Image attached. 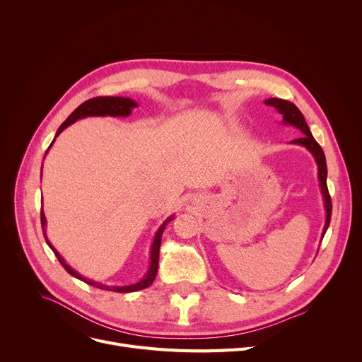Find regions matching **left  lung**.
<instances>
[{"mask_svg": "<svg viewBox=\"0 0 362 362\" xmlns=\"http://www.w3.org/2000/svg\"><path fill=\"white\" fill-rule=\"evenodd\" d=\"M265 105L269 107H274L280 114H283V120L284 123H289L295 127H298L303 135L298 139H293V144H299L303 145L305 148H308L313 156L315 157L317 165H318V179H320V186H321V192L325 195V204H326V224H325V232H322V238L326 235L327 227L330 224V218H332V198L329 194V187H327V164H326V157L325 152H322L321 146L317 144V141L314 139V136L311 135L310 127L303 119L302 112L298 110V107L289 101H284L280 98H270L265 101Z\"/></svg>", "mask_w": 362, "mask_h": 362, "instance_id": "1", "label": "left lung"}]
</instances>
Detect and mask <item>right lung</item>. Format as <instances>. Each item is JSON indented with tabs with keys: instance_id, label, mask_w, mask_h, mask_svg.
I'll use <instances>...</instances> for the list:
<instances>
[{
	"instance_id": "add662e5",
	"label": "right lung",
	"mask_w": 362,
	"mask_h": 362,
	"mask_svg": "<svg viewBox=\"0 0 362 362\" xmlns=\"http://www.w3.org/2000/svg\"><path fill=\"white\" fill-rule=\"evenodd\" d=\"M133 107H136V103L132 101L129 98H122V97H95V98H90L85 103H82L78 108H76L70 116L66 119V122L59 127V130H57V135L59 136L60 133L67 127L70 126L71 123H74L76 120L79 119H83V117H88V116H129L130 111ZM54 142V141H52ZM52 145V144H51ZM49 145V146H51ZM171 218H168L161 227L160 230L157 232L156 235V239H154V243H152V251H151V267L148 270V274L138 283L135 284H130V286H107V284H103V283H97V281H92L89 279H85L82 277L79 273H76L73 269H70L69 265L64 262V259L60 257V254L54 250V246L48 242L47 239V235H45V216H44V211L41 208V224H42V233H44V238L47 240V243L49 245V248L52 250V252L55 254V257L59 258L60 264L63 265V267L66 269V272L71 276H74L76 279H79L88 284H90V286L93 288H98V289H104V291H112V292H122V293H126V292H136V291H141V289H145L148 288L149 284L154 281L156 276H157V272H158V257H160V245H161V235L165 229V224L170 221Z\"/></svg>"
}]
</instances>
